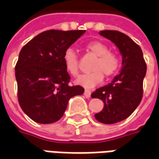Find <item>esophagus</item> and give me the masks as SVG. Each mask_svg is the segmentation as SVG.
<instances>
[{
  "instance_id": "esophagus-1",
  "label": "esophagus",
  "mask_w": 159,
  "mask_h": 159,
  "mask_svg": "<svg viewBox=\"0 0 159 159\" xmlns=\"http://www.w3.org/2000/svg\"><path fill=\"white\" fill-rule=\"evenodd\" d=\"M84 96L86 97L87 98H90V95H91V92H90V90H89V89H85L84 90Z\"/></svg>"
}]
</instances>
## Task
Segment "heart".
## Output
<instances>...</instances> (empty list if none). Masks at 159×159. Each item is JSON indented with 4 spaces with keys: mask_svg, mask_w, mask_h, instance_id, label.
Masks as SVG:
<instances>
[{
    "mask_svg": "<svg viewBox=\"0 0 159 159\" xmlns=\"http://www.w3.org/2000/svg\"><path fill=\"white\" fill-rule=\"evenodd\" d=\"M86 48L97 57L91 70L93 71L78 76L75 83L85 88H93L103 79V75L111 77L118 71L120 67V59L115 53L110 51L106 44L101 42H91ZM63 63L65 70L71 75H77L79 72L78 56L73 48H67L63 54Z\"/></svg>",
    "mask_w": 159,
    "mask_h": 159,
    "instance_id": "1",
    "label": "heart"
}]
</instances>
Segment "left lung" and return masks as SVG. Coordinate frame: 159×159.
<instances>
[{"label":"left lung","instance_id":"8db88e82","mask_svg":"<svg viewBox=\"0 0 159 159\" xmlns=\"http://www.w3.org/2000/svg\"><path fill=\"white\" fill-rule=\"evenodd\" d=\"M99 34L115 43L120 51L122 70L111 84L96 89L91 98L104 102L96 119L106 125L116 124L129 117L143 98V82L146 63L142 49L128 35L116 30H102Z\"/></svg>","mask_w":159,"mask_h":159}]
</instances>
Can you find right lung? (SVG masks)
I'll list each match as a JSON object with an SVG mask.
<instances>
[{"label":"right lung","instance_id":"obj_1","mask_svg":"<svg viewBox=\"0 0 159 159\" xmlns=\"http://www.w3.org/2000/svg\"><path fill=\"white\" fill-rule=\"evenodd\" d=\"M85 30H50L23 46L16 65L18 101L21 110L39 124H52L63 116L71 98L82 86H70L63 54Z\"/></svg>","mask_w":159,"mask_h":159}]
</instances>
